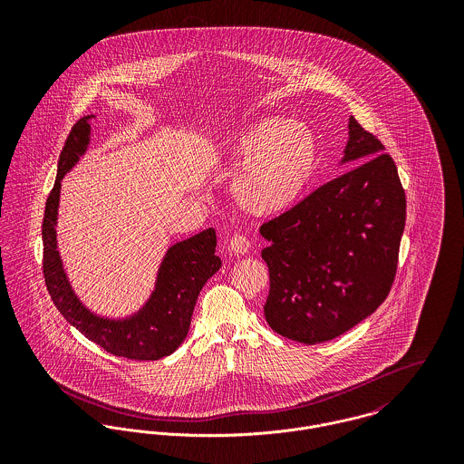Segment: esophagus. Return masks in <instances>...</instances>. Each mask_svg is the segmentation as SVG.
Segmentation results:
<instances>
[{
  "label": "esophagus",
  "instance_id": "1",
  "mask_svg": "<svg viewBox=\"0 0 464 464\" xmlns=\"http://www.w3.org/2000/svg\"><path fill=\"white\" fill-rule=\"evenodd\" d=\"M250 248H252V243H250V239L245 237V236H236V237H232L230 243H228V250H230L232 254H236V256H246V254L250 252Z\"/></svg>",
  "mask_w": 464,
  "mask_h": 464
}]
</instances>
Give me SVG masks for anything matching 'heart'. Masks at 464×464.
<instances>
[{"label": "heart", "instance_id": "obj_1", "mask_svg": "<svg viewBox=\"0 0 464 464\" xmlns=\"http://www.w3.org/2000/svg\"><path fill=\"white\" fill-rule=\"evenodd\" d=\"M216 155L223 169H234L228 184L234 205L259 218L298 205L320 164L314 133L284 118L252 121L223 140Z\"/></svg>", "mask_w": 464, "mask_h": 464}]
</instances>
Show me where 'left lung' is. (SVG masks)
<instances>
[{
	"instance_id": "1",
	"label": "left lung",
	"mask_w": 464,
	"mask_h": 464,
	"mask_svg": "<svg viewBox=\"0 0 464 464\" xmlns=\"http://www.w3.org/2000/svg\"><path fill=\"white\" fill-rule=\"evenodd\" d=\"M384 144L348 120L337 166H353L261 227L269 267L267 325L318 344L350 331L386 300L405 227V193Z\"/></svg>"
}]
</instances>
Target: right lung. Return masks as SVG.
<instances>
[{
  "instance_id": "add662e5",
  "label": "right lung",
  "mask_w": 464,
  "mask_h": 464,
  "mask_svg": "<svg viewBox=\"0 0 464 464\" xmlns=\"http://www.w3.org/2000/svg\"><path fill=\"white\" fill-rule=\"evenodd\" d=\"M92 118L96 116H83L69 133L59 159L57 180L46 201L43 221L44 280L67 324L89 341L118 357L157 361L184 343L199 291L221 267V259L216 256V232L207 228L171 245L157 269L153 291L137 311L127 316H103L89 309L69 282L59 252L57 223L63 180L89 150Z\"/></svg>"
}]
</instances>
